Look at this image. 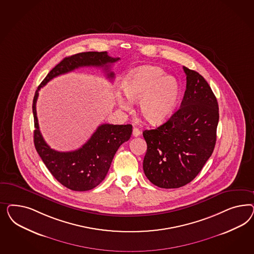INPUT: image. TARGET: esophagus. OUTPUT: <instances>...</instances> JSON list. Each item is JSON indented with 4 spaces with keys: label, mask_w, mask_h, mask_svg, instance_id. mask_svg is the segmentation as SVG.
Segmentation results:
<instances>
[{
    "label": "esophagus",
    "mask_w": 254,
    "mask_h": 254,
    "mask_svg": "<svg viewBox=\"0 0 254 254\" xmlns=\"http://www.w3.org/2000/svg\"><path fill=\"white\" fill-rule=\"evenodd\" d=\"M132 134H133V136L134 137H138L139 135H140V131L137 127H134L133 128V132H132Z\"/></svg>",
    "instance_id": "obj_1"
}]
</instances>
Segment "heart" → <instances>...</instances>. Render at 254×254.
Masks as SVG:
<instances>
[{"label":"heart","instance_id":"heart-1","mask_svg":"<svg viewBox=\"0 0 254 254\" xmlns=\"http://www.w3.org/2000/svg\"><path fill=\"white\" fill-rule=\"evenodd\" d=\"M124 93L132 103H138L139 115L147 123H164L175 113L180 100L181 87L175 77L166 76L159 67L141 66L131 70L122 85ZM124 111H129L130 104L118 98Z\"/></svg>","mask_w":254,"mask_h":254}]
</instances>
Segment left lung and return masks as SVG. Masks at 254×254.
Instances as JSON below:
<instances>
[{
	"mask_svg": "<svg viewBox=\"0 0 254 254\" xmlns=\"http://www.w3.org/2000/svg\"><path fill=\"white\" fill-rule=\"evenodd\" d=\"M186 90L182 104L166 123L143 131L147 152L143 170L160 188H179L192 182L212 154L219 106L208 82L184 67Z\"/></svg>",
	"mask_w": 254,
	"mask_h": 254,
	"instance_id": "1",
	"label": "left lung"
}]
</instances>
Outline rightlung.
<instances>
[{
  "label": "right lung",
  "instance_id": "1",
  "mask_svg": "<svg viewBox=\"0 0 254 254\" xmlns=\"http://www.w3.org/2000/svg\"><path fill=\"white\" fill-rule=\"evenodd\" d=\"M119 58H112L107 52H84L63 59L49 71L35 92L32 102L34 118V145L40 157L55 179L72 191H88L100 185L107 175L118 148L127 141L132 134L131 125L102 124L81 148L71 152H59L47 145L39 128L36 101L39 90L51 79L80 67H100L109 79H114L111 64Z\"/></svg>",
  "mask_w": 254,
  "mask_h": 254
}]
</instances>
